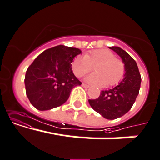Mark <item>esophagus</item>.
I'll return each instance as SVG.
<instances>
[{
    "mask_svg": "<svg viewBox=\"0 0 160 160\" xmlns=\"http://www.w3.org/2000/svg\"><path fill=\"white\" fill-rule=\"evenodd\" d=\"M82 86L83 87H84V88H89V85H87V84H85V83H82Z\"/></svg>",
    "mask_w": 160,
    "mask_h": 160,
    "instance_id": "1",
    "label": "esophagus"
}]
</instances>
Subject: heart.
Listing matches in <instances>:
<instances>
[{
    "label": "heart",
    "instance_id": "b5f03b06",
    "mask_svg": "<svg viewBox=\"0 0 160 160\" xmlns=\"http://www.w3.org/2000/svg\"><path fill=\"white\" fill-rule=\"evenodd\" d=\"M93 68L96 73L86 78V81L101 86L118 84L126 74L122 60L115 58V54L107 49L93 50L85 56H78L71 63L73 73L78 78L91 72Z\"/></svg>",
    "mask_w": 160,
    "mask_h": 160
}]
</instances>
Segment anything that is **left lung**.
<instances>
[{
	"label": "left lung",
	"mask_w": 160,
	"mask_h": 160,
	"mask_svg": "<svg viewBox=\"0 0 160 160\" xmlns=\"http://www.w3.org/2000/svg\"><path fill=\"white\" fill-rule=\"evenodd\" d=\"M109 48L115 51L126 66V74L122 81L108 90H102L98 98L89 100L94 111L107 119H115L127 113L139 93L141 77L136 61L119 47Z\"/></svg>",
	"instance_id": "obj_1"
}]
</instances>
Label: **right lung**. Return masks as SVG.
<instances>
[{
	"mask_svg": "<svg viewBox=\"0 0 160 160\" xmlns=\"http://www.w3.org/2000/svg\"><path fill=\"white\" fill-rule=\"evenodd\" d=\"M76 48L58 45L41 53L25 75L26 93L38 110H50L64 104L71 89L82 82L74 76L71 63L81 53Z\"/></svg>",
	"mask_w": 160,
	"mask_h": 160,
	"instance_id": "1",
	"label": "right lung"
}]
</instances>
